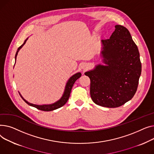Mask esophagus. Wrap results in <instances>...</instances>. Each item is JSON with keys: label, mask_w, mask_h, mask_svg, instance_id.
Segmentation results:
<instances>
[{"label": "esophagus", "mask_w": 154, "mask_h": 154, "mask_svg": "<svg viewBox=\"0 0 154 154\" xmlns=\"http://www.w3.org/2000/svg\"><path fill=\"white\" fill-rule=\"evenodd\" d=\"M81 68L83 69L84 70H85L88 68V65L86 63H82V65H81Z\"/></svg>", "instance_id": "esophagus-1"}]
</instances>
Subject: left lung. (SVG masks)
I'll list each match as a JSON object with an SVG mask.
<instances>
[{
  "label": "left lung",
  "instance_id": "8db88e82",
  "mask_svg": "<svg viewBox=\"0 0 154 154\" xmlns=\"http://www.w3.org/2000/svg\"><path fill=\"white\" fill-rule=\"evenodd\" d=\"M109 39L102 40L101 57L106 65H97L86 72L90 94L97 105L117 107L136 93L142 65L138 48L125 27L116 25Z\"/></svg>",
  "mask_w": 154,
  "mask_h": 154
}]
</instances>
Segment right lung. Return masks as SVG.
Listing matches in <instances>:
<instances>
[{
  "mask_svg": "<svg viewBox=\"0 0 154 154\" xmlns=\"http://www.w3.org/2000/svg\"><path fill=\"white\" fill-rule=\"evenodd\" d=\"M28 40V38H27L24 43L21 45V46L17 49V51L16 52V54H15V60L16 61V58H17V54H18V52L19 51L20 49L23 46V45H25V43H26V40ZM81 76V73H77L76 74H75L74 75L72 76L68 81V82L66 85V86H65V91H64V93H63L62 97L59 99V100L57 102H55V103L53 104H44V105H37V104H32V103H29L28 101H26L25 99L22 96V95L20 94V93H19V94L20 96V97L23 99V100L27 104H29V106H33L34 107H36L37 109H40L41 111H53L55 109H58V108L62 107L63 106H64L66 102L68 101V99L69 97V96H70V93H71V89L72 88H73V86L74 85V83H75V81L79 78H80Z\"/></svg>",
  "mask_w": 154,
  "mask_h": 154,
  "instance_id": "right-lung-1",
  "label": "right lung"
}]
</instances>
